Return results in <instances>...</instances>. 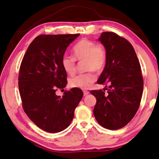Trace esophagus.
<instances>
[{
  "label": "esophagus",
  "mask_w": 159,
  "mask_h": 159,
  "mask_svg": "<svg viewBox=\"0 0 159 159\" xmlns=\"http://www.w3.org/2000/svg\"><path fill=\"white\" fill-rule=\"evenodd\" d=\"M83 95H84L85 96V95H88V94L90 93L89 91H88V90H83Z\"/></svg>",
  "instance_id": "esophagus-1"
}]
</instances>
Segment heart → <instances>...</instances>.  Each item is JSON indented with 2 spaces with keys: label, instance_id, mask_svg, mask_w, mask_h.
Returning a JSON list of instances; mask_svg holds the SVG:
<instances>
[{
  "label": "heart",
  "instance_id": "b5f03b06",
  "mask_svg": "<svg viewBox=\"0 0 159 159\" xmlns=\"http://www.w3.org/2000/svg\"><path fill=\"white\" fill-rule=\"evenodd\" d=\"M72 52L73 57L65 55L61 58V66L67 74L73 75L76 71L75 60L85 61L86 71H94L97 73L101 72L106 66L107 54L103 45L96 44L91 40L83 39L74 45ZM95 79V74L88 72L72 77L69 83L71 88L88 89Z\"/></svg>",
  "mask_w": 159,
  "mask_h": 159
}]
</instances>
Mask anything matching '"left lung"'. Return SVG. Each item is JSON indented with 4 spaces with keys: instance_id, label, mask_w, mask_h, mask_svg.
Here are the masks:
<instances>
[{
    "instance_id": "8db88e82",
    "label": "left lung",
    "mask_w": 159,
    "mask_h": 159,
    "mask_svg": "<svg viewBox=\"0 0 159 159\" xmlns=\"http://www.w3.org/2000/svg\"><path fill=\"white\" fill-rule=\"evenodd\" d=\"M98 40L106 48L107 60L97 83L108 84L109 89L107 93L90 92L97 99L93 114L102 127L117 130L127 125L139 109L144 85L141 66L133 45L124 38L103 32Z\"/></svg>"
}]
</instances>
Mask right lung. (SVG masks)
Returning a JSON list of instances; mask_svg holds the SVG:
<instances>
[{"label": "right lung", "instance_id": "add662e5", "mask_svg": "<svg viewBox=\"0 0 159 159\" xmlns=\"http://www.w3.org/2000/svg\"><path fill=\"white\" fill-rule=\"evenodd\" d=\"M79 35H40L29 45L21 61L18 85L24 111L48 133H59L68 127L83 96L82 90L75 88L65 91L62 97L55 93L67 84L61 58Z\"/></svg>", "mask_w": 159, "mask_h": 159}]
</instances>
